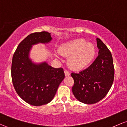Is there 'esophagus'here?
<instances>
[{"instance_id":"34e87169","label":"esophagus","mask_w":127,"mask_h":127,"mask_svg":"<svg viewBox=\"0 0 127 127\" xmlns=\"http://www.w3.org/2000/svg\"><path fill=\"white\" fill-rule=\"evenodd\" d=\"M64 74H65V76H69V75H70V72H69V71H67V70H65L64 71Z\"/></svg>"}]
</instances>
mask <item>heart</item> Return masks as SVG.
<instances>
[{"mask_svg": "<svg viewBox=\"0 0 127 127\" xmlns=\"http://www.w3.org/2000/svg\"><path fill=\"white\" fill-rule=\"evenodd\" d=\"M59 52L63 56H71L68 60L70 67L74 70H81L91 63L96 50L93 43L79 38L63 44L59 49Z\"/></svg>", "mask_w": 127, "mask_h": 127, "instance_id": "obj_1", "label": "heart"}]
</instances>
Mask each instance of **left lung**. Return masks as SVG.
<instances>
[{
    "label": "left lung",
    "instance_id": "obj_1",
    "mask_svg": "<svg viewBox=\"0 0 127 127\" xmlns=\"http://www.w3.org/2000/svg\"><path fill=\"white\" fill-rule=\"evenodd\" d=\"M98 56L87 69L71 76L74 80L72 92L80 102L93 104L102 99L110 89L115 69L112 55L105 44L96 38Z\"/></svg>",
    "mask_w": 127,
    "mask_h": 127
}]
</instances>
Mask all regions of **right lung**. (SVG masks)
Returning a JSON list of instances; mask_svg holds the SVG:
<instances>
[{
    "label": "right lung",
    "mask_w": 127,
    "mask_h": 127,
    "mask_svg": "<svg viewBox=\"0 0 127 127\" xmlns=\"http://www.w3.org/2000/svg\"><path fill=\"white\" fill-rule=\"evenodd\" d=\"M52 39L51 33L46 31L31 34L20 43L12 57L14 87L23 101L34 106L51 102L65 77L63 68H54L46 61L35 63L30 58L33 45L47 44Z\"/></svg>",
    "instance_id": "1"
}]
</instances>
